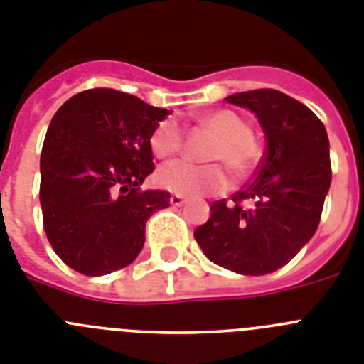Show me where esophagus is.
Returning <instances> with one entry per match:
<instances>
[{"label":"esophagus","instance_id":"esophagus-1","mask_svg":"<svg viewBox=\"0 0 364 364\" xmlns=\"http://www.w3.org/2000/svg\"><path fill=\"white\" fill-rule=\"evenodd\" d=\"M170 203H172L173 207H181V205L185 203V198H183V196H179V194H172V196H170Z\"/></svg>","mask_w":364,"mask_h":364}]
</instances>
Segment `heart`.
I'll return each instance as SVG.
<instances>
[{
    "instance_id": "heart-1",
    "label": "heart",
    "mask_w": 364,
    "mask_h": 364,
    "mask_svg": "<svg viewBox=\"0 0 364 364\" xmlns=\"http://www.w3.org/2000/svg\"><path fill=\"white\" fill-rule=\"evenodd\" d=\"M201 128L216 141L207 151V161L221 163L235 179H243L260 159V143L251 134L247 121L230 109H214L198 117ZM185 144V134L176 119H164L150 135V148L159 159L178 156ZM157 181L163 188L183 196L214 194L229 185L220 164H198L172 161L161 166Z\"/></svg>"
}]
</instances>
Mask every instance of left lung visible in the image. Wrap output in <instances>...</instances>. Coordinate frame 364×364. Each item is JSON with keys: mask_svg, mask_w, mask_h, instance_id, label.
Segmentation results:
<instances>
[{"mask_svg": "<svg viewBox=\"0 0 364 364\" xmlns=\"http://www.w3.org/2000/svg\"><path fill=\"white\" fill-rule=\"evenodd\" d=\"M225 100L257 115L267 146L257 178L230 201H213L194 238L216 265L258 277L280 269L315 235L331 183L330 141L321 119L282 91Z\"/></svg>", "mask_w": 364, "mask_h": 364, "instance_id": "left-lung-1", "label": "left lung"}]
</instances>
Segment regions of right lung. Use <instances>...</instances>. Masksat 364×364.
I'll list each match as a JSON object with an SVG mask.
<instances>
[{"label":"right lung","mask_w":364,"mask_h":364,"mask_svg":"<svg viewBox=\"0 0 364 364\" xmlns=\"http://www.w3.org/2000/svg\"><path fill=\"white\" fill-rule=\"evenodd\" d=\"M168 113L95 87L53 117L40 157V205L47 240L71 269L100 277L141 252L146 220L170 205V192L141 191L156 168L150 135Z\"/></svg>","instance_id":"obj_1"}]
</instances>
